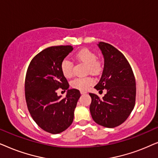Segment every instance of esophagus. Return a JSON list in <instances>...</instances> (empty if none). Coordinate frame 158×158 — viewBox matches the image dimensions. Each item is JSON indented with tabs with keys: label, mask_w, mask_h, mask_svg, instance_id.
Listing matches in <instances>:
<instances>
[{
	"label": "esophagus",
	"mask_w": 158,
	"mask_h": 158,
	"mask_svg": "<svg viewBox=\"0 0 158 158\" xmlns=\"http://www.w3.org/2000/svg\"><path fill=\"white\" fill-rule=\"evenodd\" d=\"M80 92H81V94H86V93H87V92H86V91H81Z\"/></svg>",
	"instance_id": "obj_1"
}]
</instances>
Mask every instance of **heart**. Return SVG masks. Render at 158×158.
<instances>
[{
  "instance_id": "1",
  "label": "heart",
  "mask_w": 158,
  "mask_h": 158,
  "mask_svg": "<svg viewBox=\"0 0 158 158\" xmlns=\"http://www.w3.org/2000/svg\"><path fill=\"white\" fill-rule=\"evenodd\" d=\"M74 57L79 62L86 64V73L98 74L102 71V60L97 58L96 54L91 50L87 48H83L77 52ZM60 71L64 77L69 79L72 77L73 64L70 60L65 58L60 63ZM94 84V80L92 77H87L84 78H77L71 82V86L74 89L81 91H85L91 87Z\"/></svg>"
}]
</instances>
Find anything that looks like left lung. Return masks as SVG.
I'll return each mask as SVG.
<instances>
[{
	"instance_id": "1",
	"label": "left lung",
	"mask_w": 158,
	"mask_h": 158,
	"mask_svg": "<svg viewBox=\"0 0 158 158\" xmlns=\"http://www.w3.org/2000/svg\"><path fill=\"white\" fill-rule=\"evenodd\" d=\"M104 56V69L97 90L106 89L102 99L89 93V110L94 122L102 127L114 128L123 123L135 106L136 81L129 61L121 52L110 44L100 42Z\"/></svg>"
}]
</instances>
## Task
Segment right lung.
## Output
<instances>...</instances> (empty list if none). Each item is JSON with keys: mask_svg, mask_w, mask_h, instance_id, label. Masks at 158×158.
I'll use <instances>...</instances> for the list:
<instances>
[{"mask_svg": "<svg viewBox=\"0 0 158 158\" xmlns=\"http://www.w3.org/2000/svg\"><path fill=\"white\" fill-rule=\"evenodd\" d=\"M73 48L52 46L37 54L31 60L25 77L27 108L35 123L50 134H59L70 127L80 92L68 89L64 98L57 95L59 88L66 90L68 81L60 71V63Z\"/></svg>", "mask_w": 158, "mask_h": 158, "instance_id": "right-lung-1", "label": "right lung"}]
</instances>
